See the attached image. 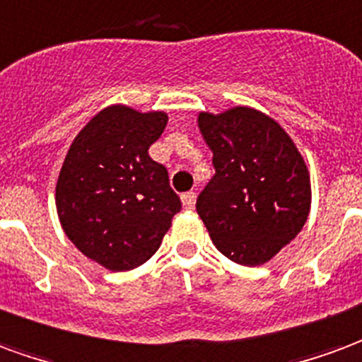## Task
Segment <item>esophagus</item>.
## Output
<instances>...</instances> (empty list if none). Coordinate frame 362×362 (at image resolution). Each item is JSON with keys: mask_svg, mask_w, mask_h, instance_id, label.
<instances>
[{"mask_svg": "<svg viewBox=\"0 0 362 362\" xmlns=\"http://www.w3.org/2000/svg\"><path fill=\"white\" fill-rule=\"evenodd\" d=\"M181 202H183V206L187 208V210L194 208V202H197V192L194 191L183 192V194H181Z\"/></svg>", "mask_w": 362, "mask_h": 362, "instance_id": "obj_1", "label": "esophagus"}]
</instances>
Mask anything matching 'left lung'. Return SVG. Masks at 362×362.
<instances>
[{
  "instance_id": "1",
  "label": "left lung",
  "mask_w": 362,
  "mask_h": 362,
  "mask_svg": "<svg viewBox=\"0 0 362 362\" xmlns=\"http://www.w3.org/2000/svg\"><path fill=\"white\" fill-rule=\"evenodd\" d=\"M199 127L216 173L197 199V212L223 257L264 264L307 221V165L286 131L257 110L200 113Z\"/></svg>"
}]
</instances>
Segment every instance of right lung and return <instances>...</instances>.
<instances>
[{"label": "right lung", "mask_w": 362, "mask_h": 362, "mask_svg": "<svg viewBox=\"0 0 362 362\" xmlns=\"http://www.w3.org/2000/svg\"><path fill=\"white\" fill-rule=\"evenodd\" d=\"M168 115L112 105L71 144L55 187L57 214L76 249L107 270L144 264L160 249L181 199L148 148Z\"/></svg>", "instance_id": "add662e5"}]
</instances>
